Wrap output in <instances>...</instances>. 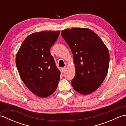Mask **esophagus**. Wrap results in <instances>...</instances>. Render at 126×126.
Returning a JSON list of instances; mask_svg holds the SVG:
<instances>
[{
    "mask_svg": "<svg viewBox=\"0 0 126 126\" xmlns=\"http://www.w3.org/2000/svg\"><path fill=\"white\" fill-rule=\"evenodd\" d=\"M66 70V66H65V67H63L62 68V72L63 73H64V72H65Z\"/></svg>",
    "mask_w": 126,
    "mask_h": 126,
    "instance_id": "34e87169",
    "label": "esophagus"
}]
</instances>
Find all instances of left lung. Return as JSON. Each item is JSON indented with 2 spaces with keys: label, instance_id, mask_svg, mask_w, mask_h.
<instances>
[{
  "label": "left lung",
  "instance_id": "1",
  "mask_svg": "<svg viewBox=\"0 0 126 126\" xmlns=\"http://www.w3.org/2000/svg\"><path fill=\"white\" fill-rule=\"evenodd\" d=\"M73 54L76 73L71 83L74 90L88 95L98 88L108 73L109 52L99 36L88 28L62 31Z\"/></svg>",
  "mask_w": 126,
  "mask_h": 126
}]
</instances>
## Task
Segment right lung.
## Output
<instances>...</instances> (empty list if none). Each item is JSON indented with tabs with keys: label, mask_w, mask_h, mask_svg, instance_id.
Segmentation results:
<instances>
[{
	"label": "right lung",
	"mask_w": 126,
	"mask_h": 126,
	"mask_svg": "<svg viewBox=\"0 0 126 126\" xmlns=\"http://www.w3.org/2000/svg\"><path fill=\"white\" fill-rule=\"evenodd\" d=\"M60 31H44L28 36L16 55V63L20 78L33 94L47 97L55 92L61 72L50 49Z\"/></svg>",
	"instance_id": "right-lung-1"
}]
</instances>
